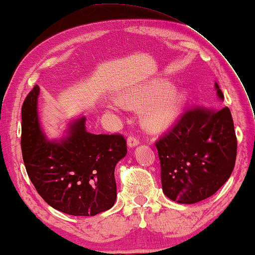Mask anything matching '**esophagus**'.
<instances>
[{
  "mask_svg": "<svg viewBox=\"0 0 255 255\" xmlns=\"http://www.w3.org/2000/svg\"><path fill=\"white\" fill-rule=\"evenodd\" d=\"M140 142H139V139H136V137L134 136H130L128 139V148H134V146L139 145Z\"/></svg>",
  "mask_w": 255,
  "mask_h": 255,
  "instance_id": "1",
  "label": "esophagus"
}]
</instances>
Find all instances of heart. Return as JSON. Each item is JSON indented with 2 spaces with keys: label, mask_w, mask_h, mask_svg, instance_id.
<instances>
[{
  "label": "heart",
  "mask_w": 255,
  "mask_h": 255,
  "mask_svg": "<svg viewBox=\"0 0 255 255\" xmlns=\"http://www.w3.org/2000/svg\"><path fill=\"white\" fill-rule=\"evenodd\" d=\"M188 94L185 89L172 88V84L166 79H153L137 85L125 93L124 101L128 104L139 106L149 100L141 111V120L149 130L157 131L170 125L184 111ZM114 97L110 106L114 110H122L125 103Z\"/></svg>",
  "instance_id": "1"
}]
</instances>
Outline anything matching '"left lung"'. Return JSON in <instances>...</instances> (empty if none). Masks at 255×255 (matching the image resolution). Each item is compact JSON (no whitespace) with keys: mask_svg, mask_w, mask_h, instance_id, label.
<instances>
[{"mask_svg":"<svg viewBox=\"0 0 255 255\" xmlns=\"http://www.w3.org/2000/svg\"><path fill=\"white\" fill-rule=\"evenodd\" d=\"M217 97L224 95L215 83ZM163 194L178 204L211 197L229 180L238 141L229 107L186 112L172 131L157 142Z\"/></svg>","mask_w":255,"mask_h":255,"instance_id":"1","label":"left lung"}]
</instances>
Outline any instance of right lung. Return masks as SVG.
Returning <instances> with one entry per match:
<instances>
[{
	"mask_svg": "<svg viewBox=\"0 0 255 255\" xmlns=\"http://www.w3.org/2000/svg\"><path fill=\"white\" fill-rule=\"evenodd\" d=\"M35 85L22 105L21 149L26 172L39 195L52 208L73 216H95L116 200L114 170L127 155L119 134H94L80 115L67 122L61 135H46L38 113Z\"/></svg>",
	"mask_w": 255,
	"mask_h": 255,
	"instance_id": "right-lung-1",
	"label": "right lung"
}]
</instances>
